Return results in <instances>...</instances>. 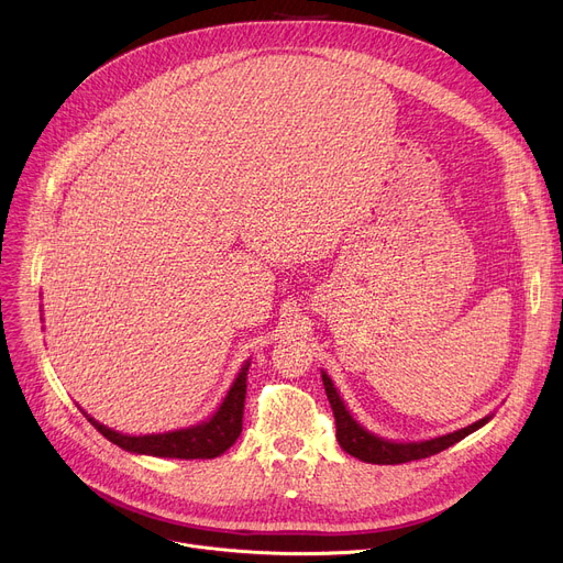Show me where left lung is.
Instances as JSON below:
<instances>
[{"label":"left lung","instance_id":"1","mask_svg":"<svg viewBox=\"0 0 563 563\" xmlns=\"http://www.w3.org/2000/svg\"><path fill=\"white\" fill-rule=\"evenodd\" d=\"M321 380L323 388H327V397L331 401L333 416H335V429H338V442L340 448L356 456L365 463H378V465H397V463H408V461H418V459H427L433 456L442 450H448L452 445H456L459 440H463L465 435H470L472 431L482 429L490 418H484L475 424H470L465 429H459L454 433L440 435V438H431V440H422V442H395V440H386L378 438L374 433H369L367 429H363L356 420L351 418V412L346 410L344 401L340 399L333 380L329 378V374L321 372Z\"/></svg>","mask_w":563,"mask_h":563}]
</instances>
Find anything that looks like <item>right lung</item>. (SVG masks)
<instances>
[{
	"label": "right lung",
	"mask_w": 563,
	"mask_h": 563,
	"mask_svg": "<svg viewBox=\"0 0 563 563\" xmlns=\"http://www.w3.org/2000/svg\"><path fill=\"white\" fill-rule=\"evenodd\" d=\"M246 363L242 372L236 374L234 383L230 386L223 404L214 416L189 429L168 431V433H153V435H125L118 433L93 418H88L107 440L113 445L123 448L134 454H147V456H164V459H214L221 456L225 450L234 445V440L242 433V418H244V401H246Z\"/></svg>",
	"instance_id": "1"
}]
</instances>
